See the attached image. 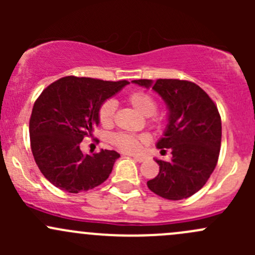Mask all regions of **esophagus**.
I'll list each match as a JSON object with an SVG mask.
<instances>
[{"label": "esophagus", "instance_id": "1", "mask_svg": "<svg viewBox=\"0 0 255 255\" xmlns=\"http://www.w3.org/2000/svg\"><path fill=\"white\" fill-rule=\"evenodd\" d=\"M133 159H134L135 161H139V163H143L144 160H145V156H139V155H133Z\"/></svg>", "mask_w": 255, "mask_h": 255}]
</instances>
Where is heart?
Instances as JSON below:
<instances>
[{
	"mask_svg": "<svg viewBox=\"0 0 255 255\" xmlns=\"http://www.w3.org/2000/svg\"><path fill=\"white\" fill-rule=\"evenodd\" d=\"M127 101L140 115L150 116L154 122L159 121V117L154 115L156 110V101L151 95L143 91H135L128 95ZM115 111L116 104L112 100H107L100 106L99 121L104 127H110L112 125ZM111 142L125 153H135V151L139 150L143 144L148 143V137L146 135L127 134V133H116L111 137Z\"/></svg>",
	"mask_w": 255,
	"mask_h": 255,
	"instance_id": "heart-1",
	"label": "heart"
}]
</instances>
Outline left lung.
<instances>
[{
  "label": "left lung",
  "instance_id": "1",
  "mask_svg": "<svg viewBox=\"0 0 255 255\" xmlns=\"http://www.w3.org/2000/svg\"><path fill=\"white\" fill-rule=\"evenodd\" d=\"M154 90L165 102L168 125L156 148L170 149L171 160H155L159 174L146 182L154 194L182 200L196 194L215 170L222 125L217 107L196 84L177 79L133 80Z\"/></svg>",
  "mask_w": 255,
  "mask_h": 255
}]
</instances>
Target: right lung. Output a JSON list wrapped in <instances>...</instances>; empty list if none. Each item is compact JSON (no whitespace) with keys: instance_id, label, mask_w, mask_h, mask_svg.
I'll return each instance as SVG.
<instances>
[{"instance_id":"add662e5","label":"right lung","mask_w":255,"mask_h":255,"mask_svg":"<svg viewBox=\"0 0 255 255\" xmlns=\"http://www.w3.org/2000/svg\"><path fill=\"white\" fill-rule=\"evenodd\" d=\"M128 85L65 76L50 84L33 106L29 121L30 148L38 168L54 186L71 194L101 185L120 154L101 149L84 154L80 143L99 126V109Z\"/></svg>"}]
</instances>
